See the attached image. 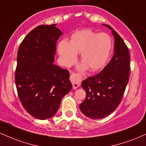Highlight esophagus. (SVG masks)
Returning <instances> with one entry per match:
<instances>
[{
    "mask_svg": "<svg viewBox=\"0 0 146 146\" xmlns=\"http://www.w3.org/2000/svg\"><path fill=\"white\" fill-rule=\"evenodd\" d=\"M82 80V75L80 73H73L71 75V81L72 82L73 88H77L81 84Z\"/></svg>",
    "mask_w": 146,
    "mask_h": 146,
    "instance_id": "esophagus-1",
    "label": "esophagus"
}]
</instances>
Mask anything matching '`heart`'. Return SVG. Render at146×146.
Listing matches in <instances>:
<instances>
[{"label":"heart","instance_id":"heart-1","mask_svg":"<svg viewBox=\"0 0 146 146\" xmlns=\"http://www.w3.org/2000/svg\"><path fill=\"white\" fill-rule=\"evenodd\" d=\"M113 46L112 38L106 33H97L85 29L75 31L71 36L69 42L62 40L58 44V51L65 66L75 62L77 53H80L82 64L80 67L87 68L94 72L104 66Z\"/></svg>","mask_w":146,"mask_h":146}]
</instances>
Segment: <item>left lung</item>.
Masks as SVG:
<instances>
[{
	"mask_svg": "<svg viewBox=\"0 0 146 146\" xmlns=\"http://www.w3.org/2000/svg\"><path fill=\"white\" fill-rule=\"evenodd\" d=\"M108 28L113 29L109 25ZM115 53L110 62L98 74L82 82L86 97L80 108L85 116L102 119L113 113L123 98L130 75V54L128 46L115 30Z\"/></svg>",
	"mask_w": 146,
	"mask_h": 146,
	"instance_id": "1",
	"label": "left lung"
}]
</instances>
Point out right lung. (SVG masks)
<instances>
[{
    "instance_id": "obj_1",
    "label": "right lung",
    "mask_w": 146,
    "mask_h": 146,
    "mask_svg": "<svg viewBox=\"0 0 146 146\" xmlns=\"http://www.w3.org/2000/svg\"><path fill=\"white\" fill-rule=\"evenodd\" d=\"M51 25H39L20 44L15 83L22 105L39 119L53 117L62 99L71 89L69 72L56 66V43L62 31Z\"/></svg>"
}]
</instances>
